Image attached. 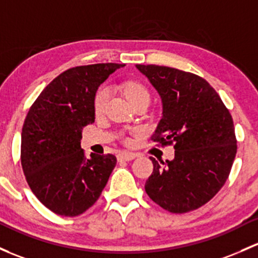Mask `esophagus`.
<instances>
[{
    "label": "esophagus",
    "instance_id": "obj_1",
    "mask_svg": "<svg viewBox=\"0 0 258 258\" xmlns=\"http://www.w3.org/2000/svg\"><path fill=\"white\" fill-rule=\"evenodd\" d=\"M137 157V153H134V152H121V153H118L117 158L120 159V161H132V159H135Z\"/></svg>",
    "mask_w": 258,
    "mask_h": 258
}]
</instances>
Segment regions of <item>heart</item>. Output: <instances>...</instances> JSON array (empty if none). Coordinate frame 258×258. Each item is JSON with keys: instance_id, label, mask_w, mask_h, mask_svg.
<instances>
[{"instance_id": "b5f03b06", "label": "heart", "mask_w": 258, "mask_h": 258, "mask_svg": "<svg viewBox=\"0 0 258 258\" xmlns=\"http://www.w3.org/2000/svg\"><path fill=\"white\" fill-rule=\"evenodd\" d=\"M124 94L126 97L130 100L132 105H135L136 102L143 101V100H147L150 101V93H148L147 89L142 85V84L138 83H127L124 85ZM108 96H110V89L107 86H101L99 89V91L96 93L94 101V107L96 113H100L104 111L105 105H106Z\"/></svg>"}]
</instances>
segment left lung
<instances>
[{"mask_svg":"<svg viewBox=\"0 0 258 258\" xmlns=\"http://www.w3.org/2000/svg\"><path fill=\"white\" fill-rule=\"evenodd\" d=\"M136 68L156 89L162 118L153 138L174 145L172 161L157 162L146 181V193L170 213L181 214L207 204L222 188L236 156L235 127L218 93L191 73L159 67Z\"/></svg>","mask_w":258,"mask_h":258,"instance_id":"left-lung-1","label":"left lung"}]
</instances>
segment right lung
<instances>
[{
  "mask_svg": "<svg viewBox=\"0 0 258 258\" xmlns=\"http://www.w3.org/2000/svg\"><path fill=\"white\" fill-rule=\"evenodd\" d=\"M124 64H93L65 70L29 108L21 135L27 183L43 205L61 216H78L96 203L116 165L113 154L81 150L83 127L95 121L99 86Z\"/></svg>",
  "mask_w": 258,
  "mask_h": 258,
  "instance_id": "right-lung-1",
  "label": "right lung"
}]
</instances>
